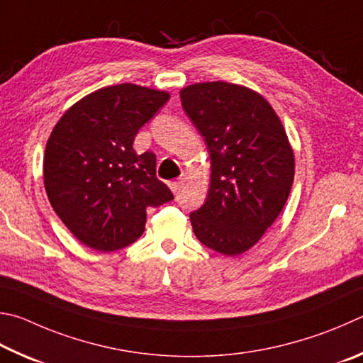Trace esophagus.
<instances>
[{
    "mask_svg": "<svg viewBox=\"0 0 363 363\" xmlns=\"http://www.w3.org/2000/svg\"><path fill=\"white\" fill-rule=\"evenodd\" d=\"M182 185H183V177H180V178H178V180H175V182H172V183H170V189H172V191H174V193H178V191H180Z\"/></svg>",
    "mask_w": 363,
    "mask_h": 363,
    "instance_id": "1",
    "label": "esophagus"
}]
</instances>
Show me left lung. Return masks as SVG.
I'll return each instance as SVG.
<instances>
[{
    "label": "left lung",
    "mask_w": 363,
    "mask_h": 363,
    "mask_svg": "<svg viewBox=\"0 0 363 363\" xmlns=\"http://www.w3.org/2000/svg\"><path fill=\"white\" fill-rule=\"evenodd\" d=\"M180 97L212 164L206 204L189 213L193 231L208 249L240 255L282 212L294 183V150L272 106L249 87L199 82Z\"/></svg>",
    "instance_id": "8db88e82"
}]
</instances>
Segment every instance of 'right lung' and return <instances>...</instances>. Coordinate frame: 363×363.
<instances>
[{
  "mask_svg": "<svg viewBox=\"0 0 363 363\" xmlns=\"http://www.w3.org/2000/svg\"><path fill=\"white\" fill-rule=\"evenodd\" d=\"M167 100V92L129 82L104 87L76 101L50 133L44 188L59 218L91 249L135 242L146 208L174 199L156 178L155 152L132 148L140 127Z\"/></svg>",
  "mask_w": 363,
  "mask_h": 363,
  "instance_id": "add662e5",
  "label": "right lung"
}]
</instances>
